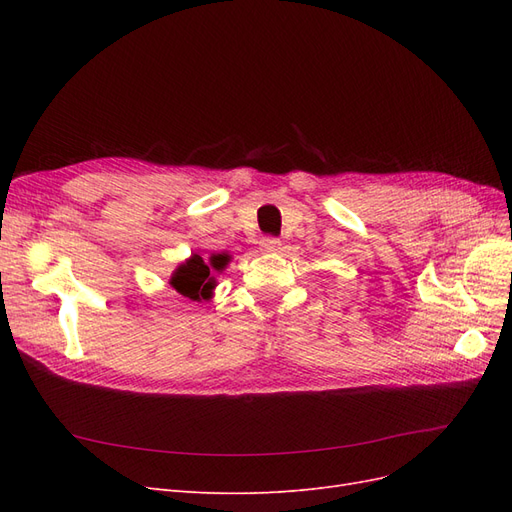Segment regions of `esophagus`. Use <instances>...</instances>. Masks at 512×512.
Masks as SVG:
<instances>
[{"label":"esophagus","instance_id":"34e87169","mask_svg":"<svg viewBox=\"0 0 512 512\" xmlns=\"http://www.w3.org/2000/svg\"><path fill=\"white\" fill-rule=\"evenodd\" d=\"M280 245H282V241L277 237H262V241H260L262 252H277L280 250Z\"/></svg>","mask_w":512,"mask_h":512}]
</instances>
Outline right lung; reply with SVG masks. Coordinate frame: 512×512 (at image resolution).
I'll use <instances>...</instances> for the list:
<instances>
[{"label": "right lung", "mask_w": 512, "mask_h": 512, "mask_svg": "<svg viewBox=\"0 0 512 512\" xmlns=\"http://www.w3.org/2000/svg\"><path fill=\"white\" fill-rule=\"evenodd\" d=\"M230 258L228 256H213L211 258V267L205 265L203 256L192 254L190 260H185L183 265L173 273L170 277V286H173L183 297H188L192 301H200V299H209L211 290H213V277H211V269L222 271L226 267V262Z\"/></svg>", "instance_id": "1"}]
</instances>
